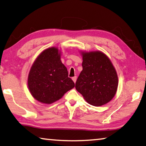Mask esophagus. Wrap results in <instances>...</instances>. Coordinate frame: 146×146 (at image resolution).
<instances>
[{
    "label": "esophagus",
    "instance_id": "obj_1",
    "mask_svg": "<svg viewBox=\"0 0 146 146\" xmlns=\"http://www.w3.org/2000/svg\"><path fill=\"white\" fill-rule=\"evenodd\" d=\"M72 79L73 80V81L74 82V83H75V82H76V80H77V77L76 76L73 77V78H72Z\"/></svg>",
    "mask_w": 146,
    "mask_h": 146
}]
</instances>
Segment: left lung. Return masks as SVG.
Wrapping results in <instances>:
<instances>
[{
    "instance_id": "1",
    "label": "left lung",
    "mask_w": 146,
    "mask_h": 146,
    "mask_svg": "<svg viewBox=\"0 0 146 146\" xmlns=\"http://www.w3.org/2000/svg\"><path fill=\"white\" fill-rule=\"evenodd\" d=\"M82 70L76 89L88 103L101 106L111 101L117 92L118 78L111 60L101 51L81 52Z\"/></svg>"
}]
</instances>
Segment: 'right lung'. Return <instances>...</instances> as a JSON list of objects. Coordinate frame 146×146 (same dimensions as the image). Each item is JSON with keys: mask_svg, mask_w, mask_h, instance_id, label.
Masks as SVG:
<instances>
[{"mask_svg": "<svg viewBox=\"0 0 146 146\" xmlns=\"http://www.w3.org/2000/svg\"><path fill=\"white\" fill-rule=\"evenodd\" d=\"M55 47L44 50L33 64L28 77V86L35 100L50 104L61 98L75 84L68 78L67 68Z\"/></svg>", "mask_w": 146, "mask_h": 146, "instance_id": "add662e5", "label": "right lung"}]
</instances>
